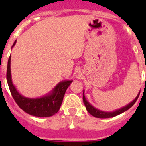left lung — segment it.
I'll return each mask as SVG.
<instances>
[{
    "label": "left lung",
    "mask_w": 146,
    "mask_h": 146,
    "mask_svg": "<svg viewBox=\"0 0 146 146\" xmlns=\"http://www.w3.org/2000/svg\"><path fill=\"white\" fill-rule=\"evenodd\" d=\"M139 96V93L138 94V96H136V98H135L133 102H130L129 104H128L125 107H123L122 108L116 110L115 111H113V112H104V111H100V110L96 109V108H94V107L92 106V104H89V102L86 99L84 93H83V96H82V98H83V103H84L85 106L86 108L87 111H88L91 115H92L93 117L97 118H110L119 115L120 113H123L125 111H127V110H129V109L135 104V102H136V100L138 99Z\"/></svg>",
    "instance_id": "obj_1"
}]
</instances>
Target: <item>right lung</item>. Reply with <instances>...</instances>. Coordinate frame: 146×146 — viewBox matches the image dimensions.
Returning <instances> with one entry per match:
<instances>
[{"mask_svg":"<svg viewBox=\"0 0 146 146\" xmlns=\"http://www.w3.org/2000/svg\"><path fill=\"white\" fill-rule=\"evenodd\" d=\"M16 42L17 41H15L12 48ZM10 59L11 57L10 56L7 63V81L11 95L18 106L26 113L38 117H48L57 113L60 108L66 90L73 81L64 80L59 82L50 93L43 97L37 98L24 97L18 92L13 84L10 72Z\"/></svg>","mask_w":146,"mask_h":146,"instance_id":"right-lung-1","label":"right lung"}]
</instances>
